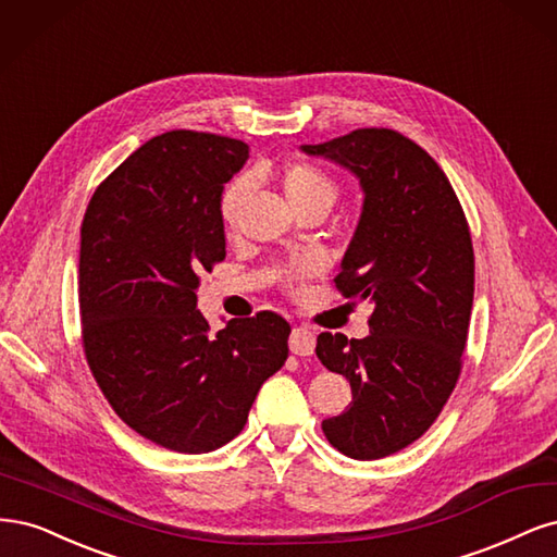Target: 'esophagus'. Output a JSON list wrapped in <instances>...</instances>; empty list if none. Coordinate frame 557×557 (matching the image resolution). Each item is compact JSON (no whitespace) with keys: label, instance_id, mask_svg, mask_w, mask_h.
<instances>
[{"label":"esophagus","instance_id":"34e87169","mask_svg":"<svg viewBox=\"0 0 557 557\" xmlns=\"http://www.w3.org/2000/svg\"><path fill=\"white\" fill-rule=\"evenodd\" d=\"M314 345H317L314 331L305 329V326H296L292 331V337H289L292 354H296V356H312L314 354Z\"/></svg>","mask_w":557,"mask_h":557}]
</instances>
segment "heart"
I'll list each match as a JSON object with an SVG mask.
<instances>
[{"label":"heart","mask_w":557,"mask_h":557,"mask_svg":"<svg viewBox=\"0 0 557 557\" xmlns=\"http://www.w3.org/2000/svg\"><path fill=\"white\" fill-rule=\"evenodd\" d=\"M282 187H284L286 199H289V203L294 208H300L305 203H314V201H326L333 206L335 196H337V187L331 177L324 171H319L317 166H310V164L286 166L282 173ZM247 189H249L247 181H236L224 189L222 201H220V218L226 228L236 224L238 210L245 201ZM319 268H321L319 259H308V261L298 263L286 277H289L292 286H298L302 277L317 273Z\"/></svg>","instance_id":"b5f03b06"}]
</instances>
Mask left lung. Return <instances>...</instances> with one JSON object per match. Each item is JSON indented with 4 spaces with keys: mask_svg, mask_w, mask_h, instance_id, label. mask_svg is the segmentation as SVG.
<instances>
[{
    "mask_svg": "<svg viewBox=\"0 0 557 557\" xmlns=\"http://www.w3.org/2000/svg\"><path fill=\"white\" fill-rule=\"evenodd\" d=\"M300 152L349 171L363 191L335 284L370 300V335L321 333L317 356L351 386L349 407L321 423L326 440L376 460L419 440L456 386L474 300L470 228L437 161L398 132L354 129Z\"/></svg>",
    "mask_w": 557,
    "mask_h": 557,
    "instance_id": "obj_1",
    "label": "left lung"
}]
</instances>
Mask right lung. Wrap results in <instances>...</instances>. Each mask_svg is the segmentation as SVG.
Instances as JSON below:
<instances>
[{
	"label": "right lung",
	"instance_id": "right-lung-1",
	"mask_svg": "<svg viewBox=\"0 0 557 557\" xmlns=\"http://www.w3.org/2000/svg\"><path fill=\"white\" fill-rule=\"evenodd\" d=\"M249 157L199 132L150 138L106 177L81 226L83 345L106 400L146 440L208 454L236 437L289 356L275 312L212 333L199 275L226 255L220 201Z\"/></svg>",
	"mask_w": 557,
	"mask_h": 557
}]
</instances>
